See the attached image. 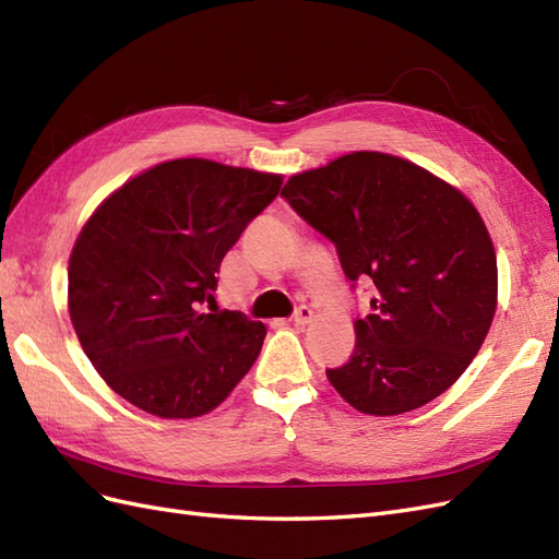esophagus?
Instances as JSON below:
<instances>
[{"label":"esophagus","mask_w":559,"mask_h":559,"mask_svg":"<svg viewBox=\"0 0 559 559\" xmlns=\"http://www.w3.org/2000/svg\"><path fill=\"white\" fill-rule=\"evenodd\" d=\"M311 319H313V309L307 307V305L297 307L295 313H293V323H295V325H307Z\"/></svg>","instance_id":"esophagus-1"}]
</instances>
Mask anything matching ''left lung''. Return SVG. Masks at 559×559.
I'll list each match as a JSON object with an SVG mask.
<instances>
[{
	"label": "left lung",
	"instance_id": "left-lung-1",
	"mask_svg": "<svg viewBox=\"0 0 559 559\" xmlns=\"http://www.w3.org/2000/svg\"><path fill=\"white\" fill-rule=\"evenodd\" d=\"M281 195L333 242L352 288L376 285L349 361L325 370L337 394L368 416H399L447 392L496 313V252L475 205L376 151L295 175Z\"/></svg>",
	"mask_w": 559,
	"mask_h": 559
}]
</instances>
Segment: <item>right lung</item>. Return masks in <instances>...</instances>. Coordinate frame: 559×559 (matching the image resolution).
<instances>
[{"label":"right lung","mask_w":559,"mask_h":559,"mask_svg":"<svg viewBox=\"0 0 559 559\" xmlns=\"http://www.w3.org/2000/svg\"><path fill=\"white\" fill-rule=\"evenodd\" d=\"M283 177L203 157L160 163L108 195L80 231L68 309L110 390L157 418L217 408L260 356L266 328L203 311L217 271Z\"/></svg>","instance_id":"right-lung-1"}]
</instances>
